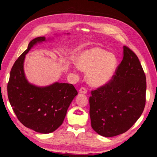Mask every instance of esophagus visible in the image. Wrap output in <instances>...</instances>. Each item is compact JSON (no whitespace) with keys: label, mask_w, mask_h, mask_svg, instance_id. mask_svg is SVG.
<instances>
[{"label":"esophagus","mask_w":157,"mask_h":157,"mask_svg":"<svg viewBox=\"0 0 157 157\" xmlns=\"http://www.w3.org/2000/svg\"><path fill=\"white\" fill-rule=\"evenodd\" d=\"M87 92V89H86L85 87H81V88L79 89V93H81V94H86Z\"/></svg>","instance_id":"1"}]
</instances>
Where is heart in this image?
Here are the masks:
<instances>
[{
  "label": "heart",
  "mask_w": 157,
  "mask_h": 157,
  "mask_svg": "<svg viewBox=\"0 0 157 157\" xmlns=\"http://www.w3.org/2000/svg\"><path fill=\"white\" fill-rule=\"evenodd\" d=\"M75 64L77 68L86 72L87 82L98 87L107 84L115 73L117 60L116 57L98 47H92L80 52Z\"/></svg>",
  "instance_id": "1"
}]
</instances>
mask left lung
<instances>
[{
  "mask_svg": "<svg viewBox=\"0 0 157 157\" xmlns=\"http://www.w3.org/2000/svg\"><path fill=\"white\" fill-rule=\"evenodd\" d=\"M109 83L91 91L89 115L93 129L110 137L128 130L146 104V75L136 54L123 47V58Z\"/></svg>",
  "mask_w": 157,
  "mask_h": 157,
  "instance_id": "obj_1",
  "label": "left lung"
}]
</instances>
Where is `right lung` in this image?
Returning a JSON list of instances; mask_svg holds the SVG:
<instances>
[{"label": "right lung", "instance_id": "1", "mask_svg": "<svg viewBox=\"0 0 157 157\" xmlns=\"http://www.w3.org/2000/svg\"><path fill=\"white\" fill-rule=\"evenodd\" d=\"M44 41V36L33 40L14 63L7 84V96L22 124L36 132L49 133L63 124L67 110L78 93L70 84L55 82L38 87L27 80L24 70L25 55L35 44Z\"/></svg>", "mask_w": 157, "mask_h": 157}]
</instances>
